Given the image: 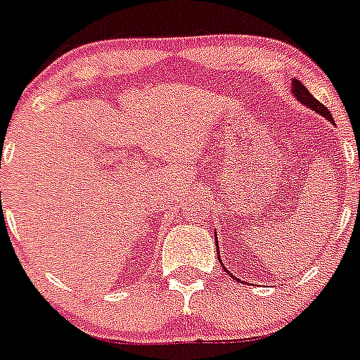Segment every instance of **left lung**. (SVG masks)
<instances>
[{
    "label": "left lung",
    "instance_id": "8db88e82",
    "mask_svg": "<svg viewBox=\"0 0 360 360\" xmlns=\"http://www.w3.org/2000/svg\"><path fill=\"white\" fill-rule=\"evenodd\" d=\"M291 92H293L295 99H297L298 103H302V104H304V106H307V108H311L312 112H316L318 115L325 117V119L330 120V122L334 124V117H332V113L328 112L327 108H325V106L320 103V101L314 99V97H312V94L309 92V90L304 86V83H300V82H298V79H291ZM214 243H217V256H218V261H220V250H218L217 234H214ZM220 264H221V261H220ZM224 270H226L227 274H229L233 278H236V281H240V278H238L236 275L231 274V271L227 270L226 266H224Z\"/></svg>",
    "mask_w": 360,
    "mask_h": 360
}]
</instances>
